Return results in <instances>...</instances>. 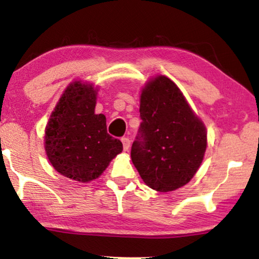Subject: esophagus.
Masks as SVG:
<instances>
[{
  "instance_id": "1",
  "label": "esophagus",
  "mask_w": 259,
  "mask_h": 259,
  "mask_svg": "<svg viewBox=\"0 0 259 259\" xmlns=\"http://www.w3.org/2000/svg\"><path fill=\"white\" fill-rule=\"evenodd\" d=\"M122 143H123V149L126 151L130 147V140L128 137H122Z\"/></svg>"
}]
</instances>
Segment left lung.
Returning <instances> with one entry per match:
<instances>
[{"label":"left lung","instance_id":"obj_1","mask_svg":"<svg viewBox=\"0 0 259 259\" xmlns=\"http://www.w3.org/2000/svg\"><path fill=\"white\" fill-rule=\"evenodd\" d=\"M142 119L131 145V159L144 183L167 192L194 177L206 149V131L178 87L165 76L145 85Z\"/></svg>","mask_w":259,"mask_h":259}]
</instances>
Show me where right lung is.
Instances as JSON below:
<instances>
[{
  "instance_id": "right-lung-1",
  "label": "right lung",
  "mask_w": 259,
  "mask_h": 259,
  "mask_svg": "<svg viewBox=\"0 0 259 259\" xmlns=\"http://www.w3.org/2000/svg\"><path fill=\"white\" fill-rule=\"evenodd\" d=\"M96 90L74 82L65 89L46 128V152L63 176L81 183L100 177L123 150L110 136L103 114H95Z\"/></svg>"
}]
</instances>
